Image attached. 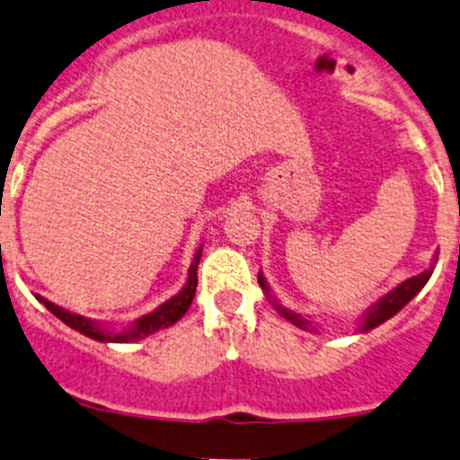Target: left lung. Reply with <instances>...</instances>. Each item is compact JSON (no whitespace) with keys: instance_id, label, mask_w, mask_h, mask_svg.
I'll use <instances>...</instances> for the list:
<instances>
[{"instance_id":"8db88e82","label":"left lung","mask_w":460,"mask_h":460,"mask_svg":"<svg viewBox=\"0 0 460 460\" xmlns=\"http://www.w3.org/2000/svg\"><path fill=\"white\" fill-rule=\"evenodd\" d=\"M431 271H434V267L425 270V271H422V274L411 276V279L404 280L402 285H398V288H395L394 292H389V294H386V296H382L380 301H377L376 305H373L371 310L367 312V316H364V330L376 328V325L385 323L386 319H391V316H394V314H398V312L402 310V307L407 305V303L411 301V298L416 296V294L420 292L422 288H425V283H427V280H429ZM258 283H261L262 289H267V285H265V280H262V276H258ZM279 312L285 316V319L292 321L294 325H298V328H305V325H307V321L303 319V316L294 314V312L283 310V307H279Z\"/></svg>"}]
</instances>
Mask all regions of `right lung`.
<instances>
[{"mask_svg":"<svg viewBox=\"0 0 460 460\" xmlns=\"http://www.w3.org/2000/svg\"><path fill=\"white\" fill-rule=\"evenodd\" d=\"M199 258H202V249H198V253H195L193 265H190V271H189V283H186V288L181 289L177 296H172L171 301H166L164 305H159L155 312L141 316V319L137 321V323L132 325L130 330H126V332H119V334L117 332H107V330H102L101 325L93 323V321H89V319H84V316L71 314V312L62 310V307H58V305H53L51 301H47V298H42V296H38V298H40V303H44V305H47L49 312H53V314H56L60 321H65L69 328L83 332L84 337H92V339H96V341H119V343L139 341V339L148 337V334L157 332V330L168 328V325H172L175 321H180L181 316L186 314V310H189L190 303H193L195 288H198Z\"/></svg>","mask_w":460,"mask_h":460,"instance_id":"right-lung-1","label":"right lung"}]
</instances>
